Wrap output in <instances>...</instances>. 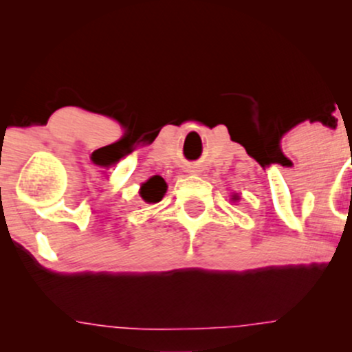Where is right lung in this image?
<instances>
[{
  "label": "right lung",
  "mask_w": 352,
  "mask_h": 352,
  "mask_svg": "<svg viewBox=\"0 0 352 352\" xmlns=\"http://www.w3.org/2000/svg\"><path fill=\"white\" fill-rule=\"evenodd\" d=\"M165 190H167V185L162 177L155 175L152 179H148L145 184H142V188H140V197L147 201V204H157V201L162 200Z\"/></svg>",
  "instance_id": "1"
}]
</instances>
